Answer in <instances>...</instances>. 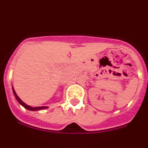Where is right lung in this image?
Listing matches in <instances>:
<instances>
[{
	"label": "right lung",
	"mask_w": 148,
	"mask_h": 148,
	"mask_svg": "<svg viewBox=\"0 0 148 148\" xmlns=\"http://www.w3.org/2000/svg\"><path fill=\"white\" fill-rule=\"evenodd\" d=\"M13 93H14V96H15V98H16V100H17V101L19 102V103H20V104H21V105L23 106V107H24L25 108L27 109V110H31V111H36V110H43V109L47 108V107H30V106L27 105V104H26V103H25L24 102H23V101H22L21 99H20V98L18 97V96H17V95H16V92H15V91H14V88H13Z\"/></svg>",
	"instance_id": "right-lung-1"
}]
</instances>
